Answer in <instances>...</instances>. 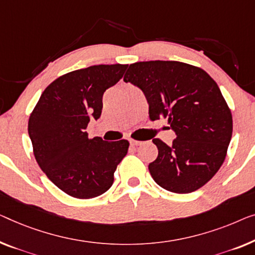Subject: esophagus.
Listing matches in <instances>:
<instances>
[{"label": "esophagus", "instance_id": "esophagus-1", "mask_svg": "<svg viewBox=\"0 0 255 255\" xmlns=\"http://www.w3.org/2000/svg\"><path fill=\"white\" fill-rule=\"evenodd\" d=\"M130 143L132 146H139L141 145L142 141H136V140H130Z\"/></svg>", "mask_w": 255, "mask_h": 255}]
</instances>
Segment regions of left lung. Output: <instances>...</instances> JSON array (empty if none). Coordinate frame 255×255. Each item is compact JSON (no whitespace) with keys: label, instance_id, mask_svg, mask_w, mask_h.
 Here are the masks:
<instances>
[{"label":"left lung","instance_id":"obj_1","mask_svg":"<svg viewBox=\"0 0 255 255\" xmlns=\"http://www.w3.org/2000/svg\"><path fill=\"white\" fill-rule=\"evenodd\" d=\"M125 83L145 94L149 119H168L176 139L170 146L153 139L158 149L148 169L157 185L191 193L219 171L232 135V116L220 87L207 72L177 61L136 62Z\"/></svg>","mask_w":255,"mask_h":255}]
</instances>
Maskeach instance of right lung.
Wrapping results in <instances>:
<instances>
[{"label": "right lung", "instance_id": "obj_1", "mask_svg": "<svg viewBox=\"0 0 255 255\" xmlns=\"http://www.w3.org/2000/svg\"><path fill=\"white\" fill-rule=\"evenodd\" d=\"M128 65H93L54 80L28 120V135L39 167L58 189L78 199L99 197L114 183L128 141L90 139L92 119L102 113L106 90L123 77Z\"/></svg>", "mask_w": 255, "mask_h": 255}]
</instances>
